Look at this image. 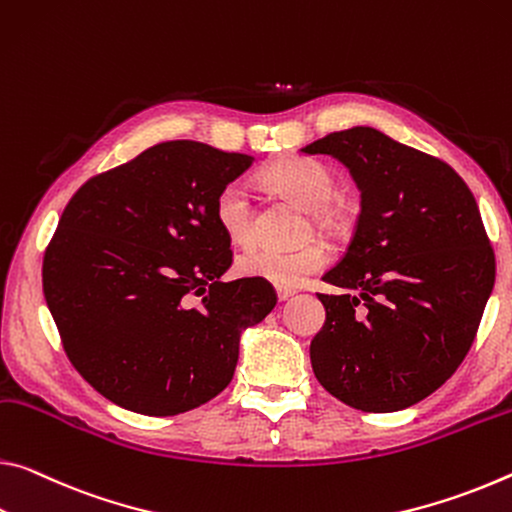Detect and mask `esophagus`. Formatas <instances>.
<instances>
[{
  "label": "esophagus",
  "instance_id": "1",
  "mask_svg": "<svg viewBox=\"0 0 512 512\" xmlns=\"http://www.w3.org/2000/svg\"><path fill=\"white\" fill-rule=\"evenodd\" d=\"M275 291H278V298L280 300H287V298H291L294 294H298L296 287H282V285H275Z\"/></svg>",
  "mask_w": 512,
  "mask_h": 512
}]
</instances>
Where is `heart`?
<instances>
[{"label":"heart","mask_w":512,"mask_h":512,"mask_svg":"<svg viewBox=\"0 0 512 512\" xmlns=\"http://www.w3.org/2000/svg\"><path fill=\"white\" fill-rule=\"evenodd\" d=\"M264 182L287 198L307 207L314 221L332 225L342 218V207L332 198L335 177L319 161L285 157L264 173ZM214 218L223 234L237 246L253 241V207L248 189L241 182H227L214 202ZM330 262L326 243L310 241L300 248H248L237 259V271L246 278L266 280L271 285L294 287Z\"/></svg>","instance_id":"heart-1"}]
</instances>
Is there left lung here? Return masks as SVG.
I'll list each match as a JSON object with an SVG mask.
<instances>
[{
	"label": "left lung",
	"mask_w": 512,
	"mask_h": 512,
	"mask_svg": "<svg viewBox=\"0 0 512 512\" xmlns=\"http://www.w3.org/2000/svg\"><path fill=\"white\" fill-rule=\"evenodd\" d=\"M351 170L360 216L337 266L344 294H316L326 323L310 344L319 383L362 412L431 396L472 348L494 287V250L462 177L373 127L305 145Z\"/></svg>",
	"instance_id": "obj_1"
}]
</instances>
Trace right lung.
<instances>
[{
    "instance_id": "obj_1",
    "label": "right lung",
    "mask_w": 512,
    "mask_h": 512,
    "mask_svg": "<svg viewBox=\"0 0 512 512\" xmlns=\"http://www.w3.org/2000/svg\"><path fill=\"white\" fill-rule=\"evenodd\" d=\"M250 164L166 141L91 177L63 209L43 294L72 367L104 399L170 417L230 385L241 330L278 303L271 282L221 280L232 250L214 202Z\"/></svg>"
}]
</instances>
